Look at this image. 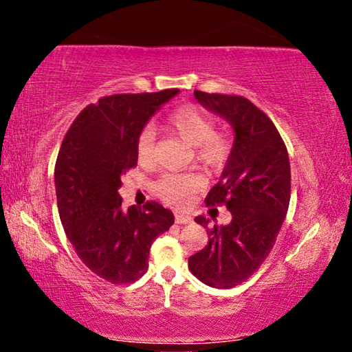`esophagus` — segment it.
<instances>
[{
    "mask_svg": "<svg viewBox=\"0 0 352 352\" xmlns=\"http://www.w3.org/2000/svg\"><path fill=\"white\" fill-rule=\"evenodd\" d=\"M190 220H192V219H190V216H188V214H177V216H175V222L177 223H190Z\"/></svg>",
    "mask_w": 352,
    "mask_h": 352,
    "instance_id": "1",
    "label": "esophagus"
}]
</instances>
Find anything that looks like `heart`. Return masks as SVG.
Masks as SVG:
<instances>
[{"mask_svg": "<svg viewBox=\"0 0 352 352\" xmlns=\"http://www.w3.org/2000/svg\"><path fill=\"white\" fill-rule=\"evenodd\" d=\"M169 126L177 135L194 146L195 158L205 168L219 170L228 162L231 155V140L222 132H214V119L201 111L195 105H183L174 110L168 118ZM155 141L157 133L152 126L141 129L136 140V153L141 163H152L155 158ZM204 186V178L199 174H177L168 172L155 183V192L166 204L184 206L189 201L190 194Z\"/></svg>", "mask_w": 352, "mask_h": 352, "instance_id": "b5f03b06", "label": "heart"}]
</instances>
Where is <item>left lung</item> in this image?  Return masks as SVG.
<instances>
[{"label":"left lung","mask_w":352,"mask_h":352,"mask_svg":"<svg viewBox=\"0 0 352 352\" xmlns=\"http://www.w3.org/2000/svg\"><path fill=\"white\" fill-rule=\"evenodd\" d=\"M195 99L234 130V142L206 206L225 205L231 222L208 228V245L189 258V270L201 283L230 289L245 281L272 252L290 201V163L281 135L253 102L242 96L194 91Z\"/></svg>","instance_id":"left-lung-1"}]
</instances>
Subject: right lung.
Returning <instances> with one entry per match:
<instances>
[{
	"mask_svg": "<svg viewBox=\"0 0 352 352\" xmlns=\"http://www.w3.org/2000/svg\"><path fill=\"white\" fill-rule=\"evenodd\" d=\"M178 93L100 98L79 113L58 151L54 178L63 230L83 264L109 283L144 275L152 242L174 223V214L157 201L124 211L118 189L138 162L141 129Z\"/></svg>",
	"mask_w": 352,
	"mask_h": 352,
	"instance_id": "add662e5",
	"label": "right lung"
}]
</instances>
